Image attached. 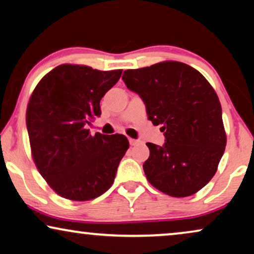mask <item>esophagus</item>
Segmentation results:
<instances>
[{
	"label": "esophagus",
	"instance_id": "1",
	"mask_svg": "<svg viewBox=\"0 0 254 254\" xmlns=\"http://www.w3.org/2000/svg\"><path fill=\"white\" fill-rule=\"evenodd\" d=\"M130 145H136L138 143V140H134V138H129Z\"/></svg>",
	"mask_w": 254,
	"mask_h": 254
}]
</instances>
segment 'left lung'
<instances>
[{
  "label": "left lung",
  "instance_id": "left-lung-1",
  "mask_svg": "<svg viewBox=\"0 0 254 254\" xmlns=\"http://www.w3.org/2000/svg\"><path fill=\"white\" fill-rule=\"evenodd\" d=\"M123 79L165 136L163 145L147 143L150 155L143 170L149 183L175 197L196 193L214 177L227 144L213 86L196 69L177 61L128 69Z\"/></svg>",
  "mask_w": 254,
  "mask_h": 254
}]
</instances>
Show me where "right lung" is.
Returning a JSON list of instances; mask_svg holds the SVG:
<instances>
[{
    "label": "right lung",
    "mask_w": 254,
    "mask_h": 254,
    "mask_svg": "<svg viewBox=\"0 0 254 254\" xmlns=\"http://www.w3.org/2000/svg\"><path fill=\"white\" fill-rule=\"evenodd\" d=\"M121 72L61 64L41 78L31 96L26 127L33 161L65 199L88 201L105 193L129 148L125 135H91L86 129L100 116V99Z\"/></svg>",
    "instance_id": "add662e5"
}]
</instances>
